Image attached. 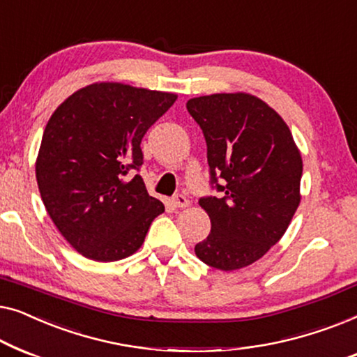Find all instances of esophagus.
Masks as SVG:
<instances>
[{
  "label": "esophagus",
  "instance_id": "esophagus-1",
  "mask_svg": "<svg viewBox=\"0 0 357 357\" xmlns=\"http://www.w3.org/2000/svg\"><path fill=\"white\" fill-rule=\"evenodd\" d=\"M169 202H172L174 208H184L189 205V200L185 199V195H183V194H176L172 200H169Z\"/></svg>",
  "mask_w": 357,
  "mask_h": 357
}]
</instances>
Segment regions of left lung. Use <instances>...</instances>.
Instances as JSON below:
<instances>
[{
  "label": "left lung",
  "instance_id": "8db88e82",
  "mask_svg": "<svg viewBox=\"0 0 357 357\" xmlns=\"http://www.w3.org/2000/svg\"><path fill=\"white\" fill-rule=\"evenodd\" d=\"M185 108L202 129L220 192L199 200L212 229L195 255L223 272L248 267L278 243L299 207V149L283 118L250 93L205 95Z\"/></svg>",
  "mask_w": 357,
  "mask_h": 357
}]
</instances>
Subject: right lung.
I'll use <instances>...</instances> for the list:
<instances>
[{"label":"right lung","instance_id":"right-lung-1","mask_svg":"<svg viewBox=\"0 0 357 357\" xmlns=\"http://www.w3.org/2000/svg\"><path fill=\"white\" fill-rule=\"evenodd\" d=\"M178 95L119 82L74 92L50 118L35 174L45 208L64 239L97 262H114L142 245L165 205L134 174L140 142Z\"/></svg>","mask_w":357,"mask_h":357}]
</instances>
